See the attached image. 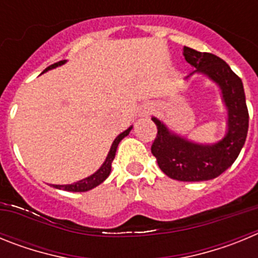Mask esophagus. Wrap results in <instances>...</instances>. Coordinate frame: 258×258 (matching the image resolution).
<instances>
[{"instance_id":"esophagus-1","label":"esophagus","mask_w":258,"mask_h":258,"mask_svg":"<svg viewBox=\"0 0 258 258\" xmlns=\"http://www.w3.org/2000/svg\"><path fill=\"white\" fill-rule=\"evenodd\" d=\"M145 113H147V115H149V113H150V108H149V109H146Z\"/></svg>"}]
</instances>
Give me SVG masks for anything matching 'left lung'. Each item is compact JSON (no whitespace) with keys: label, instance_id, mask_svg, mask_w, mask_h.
<instances>
[{"label":"left lung","instance_id":"left-lung-1","mask_svg":"<svg viewBox=\"0 0 258 258\" xmlns=\"http://www.w3.org/2000/svg\"><path fill=\"white\" fill-rule=\"evenodd\" d=\"M183 55L187 63L197 68L195 72L207 75L220 86L227 108V132L220 142L199 145L177 136L160 120L152 117L157 134L151 152L160 169L170 178L183 182L208 181L231 166L244 146L249 121L244 88L240 77L217 55L186 46Z\"/></svg>","mask_w":258,"mask_h":258}]
</instances>
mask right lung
I'll return each instance as SVG.
<instances>
[{
	"label": "right lung",
	"instance_id": "1",
	"mask_svg": "<svg viewBox=\"0 0 258 258\" xmlns=\"http://www.w3.org/2000/svg\"><path fill=\"white\" fill-rule=\"evenodd\" d=\"M64 63H66V60H60V61H58V63H54V64L49 66V67H47L44 72H46V71H49V70H52V68L58 67V66L64 64ZM44 72H42V74H44ZM131 131H132V126L127 127L126 131L122 132L121 134H118V136L116 137V140L113 141L112 146H111V150H109L108 155H107L106 160H104V163L102 164L101 168H99V169H98L94 174L89 175L88 178H84V179H81V181H77L72 184H55V187L60 188V190H64V191H72V192H84V191L92 190V188L97 187L98 184H101L102 182H103L104 179L108 177L109 173H111V164H112L113 159H115L116 150H117L118 143H120V141H121L124 137H126L127 134H129V132Z\"/></svg>",
	"mask_w": 258,
	"mask_h": 258
}]
</instances>
